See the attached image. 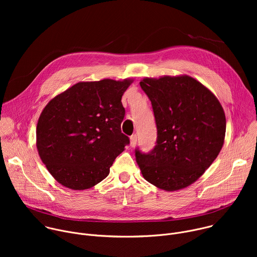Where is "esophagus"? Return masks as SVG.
I'll use <instances>...</instances> for the list:
<instances>
[{
  "label": "esophagus",
  "instance_id": "esophagus-1",
  "mask_svg": "<svg viewBox=\"0 0 257 257\" xmlns=\"http://www.w3.org/2000/svg\"><path fill=\"white\" fill-rule=\"evenodd\" d=\"M136 142H137V136H136V134H134L130 137V146H131V148H134V146L136 145Z\"/></svg>",
  "mask_w": 257,
  "mask_h": 257
}]
</instances>
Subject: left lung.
Listing matches in <instances>:
<instances>
[{"label":"left lung","instance_id":"8db88e82","mask_svg":"<svg viewBox=\"0 0 257 257\" xmlns=\"http://www.w3.org/2000/svg\"><path fill=\"white\" fill-rule=\"evenodd\" d=\"M152 101L158 138L149 154L135 151L143 178L166 191L186 188L221 152L226 116L215 95L188 75L143 78Z\"/></svg>","mask_w":257,"mask_h":257}]
</instances>
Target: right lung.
I'll list each match as a JSON object with an SVG mask.
<instances>
[{"label": "right lung", "instance_id": "add662e5", "mask_svg": "<svg viewBox=\"0 0 257 257\" xmlns=\"http://www.w3.org/2000/svg\"><path fill=\"white\" fill-rule=\"evenodd\" d=\"M132 79L78 82L45 106L36 126L41 160L61 185L93 187L129 144L121 132L122 95Z\"/></svg>", "mask_w": 257, "mask_h": 257}]
</instances>
